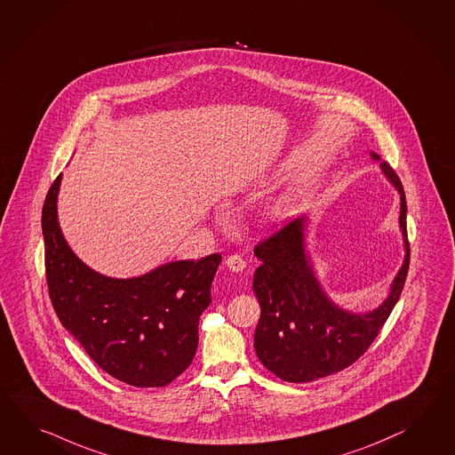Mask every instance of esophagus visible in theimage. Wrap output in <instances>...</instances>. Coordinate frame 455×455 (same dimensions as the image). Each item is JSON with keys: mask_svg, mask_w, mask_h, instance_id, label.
<instances>
[{"mask_svg": "<svg viewBox=\"0 0 455 455\" xmlns=\"http://www.w3.org/2000/svg\"><path fill=\"white\" fill-rule=\"evenodd\" d=\"M225 265H227V267H228L230 271H233V273H242L244 267H246L243 258L238 255L228 256L227 261H225Z\"/></svg>", "mask_w": 455, "mask_h": 455, "instance_id": "1", "label": "esophagus"}]
</instances>
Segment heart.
Returning a JSON list of instances; mask_svg holds the SVG:
<instances>
[{
  "label": "heart",
  "instance_id": "obj_1",
  "mask_svg": "<svg viewBox=\"0 0 455 455\" xmlns=\"http://www.w3.org/2000/svg\"><path fill=\"white\" fill-rule=\"evenodd\" d=\"M281 212H283V207H277V209H276L277 215H279V213H281Z\"/></svg>",
  "mask_w": 455,
  "mask_h": 455
}]
</instances>
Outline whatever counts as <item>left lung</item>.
Listing matches in <instances>:
<instances>
[{"mask_svg":"<svg viewBox=\"0 0 455 455\" xmlns=\"http://www.w3.org/2000/svg\"><path fill=\"white\" fill-rule=\"evenodd\" d=\"M371 157L379 161L377 153ZM379 166L401 197L399 228L406 255L388 298L377 309L365 314L342 309L323 292L306 253L307 219L289 222L255 246L261 261L253 276V291L261 306L255 331L256 355L284 381L307 383L352 365L377 339L398 302L410 267L406 196L389 164Z\"/></svg>","mask_w":455,"mask_h":455,"instance_id":"left-lung-1","label":"left lung"}]
</instances>
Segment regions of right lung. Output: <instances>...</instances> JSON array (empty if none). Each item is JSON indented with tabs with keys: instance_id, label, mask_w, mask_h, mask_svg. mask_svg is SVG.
Returning a JSON list of instances; mask_svg holds the SVG:
<instances>
[{
	"instance_id": "right-lung-1",
	"label": "right lung",
	"mask_w": 455,
	"mask_h": 455,
	"mask_svg": "<svg viewBox=\"0 0 455 455\" xmlns=\"http://www.w3.org/2000/svg\"><path fill=\"white\" fill-rule=\"evenodd\" d=\"M60 180L62 174L43 207L45 277L59 321L111 377L138 388L166 387L196 355L200 315L212 302L222 256L171 261L128 279L103 276L77 258L62 235Z\"/></svg>"
}]
</instances>
